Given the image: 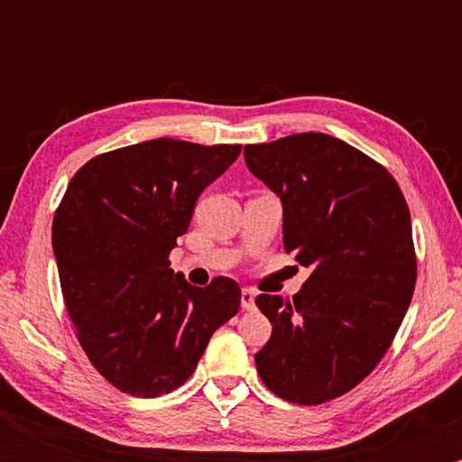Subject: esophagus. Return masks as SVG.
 <instances>
[{
	"mask_svg": "<svg viewBox=\"0 0 462 462\" xmlns=\"http://www.w3.org/2000/svg\"><path fill=\"white\" fill-rule=\"evenodd\" d=\"M254 300H256V293H254L252 289H243L241 291V306H243V309H245V310L256 309V301H254Z\"/></svg>",
	"mask_w": 462,
	"mask_h": 462,
	"instance_id": "1",
	"label": "esophagus"
}]
</instances>
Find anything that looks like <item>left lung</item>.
I'll return each instance as SVG.
<instances>
[{"label": "left lung", "mask_w": 462, "mask_h": 462, "mask_svg": "<svg viewBox=\"0 0 462 462\" xmlns=\"http://www.w3.org/2000/svg\"><path fill=\"white\" fill-rule=\"evenodd\" d=\"M249 171L282 199L284 249L312 267L293 300L261 293L272 338L254 356L286 402L315 406L383 360L417 282L411 210L395 178L321 132L245 145Z\"/></svg>", "instance_id": "1"}]
</instances>
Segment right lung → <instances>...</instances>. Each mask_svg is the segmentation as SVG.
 I'll return each mask as SVG.
<instances>
[{
  "instance_id": "1",
  "label": "right lung",
  "mask_w": 462,
  "mask_h": 462,
  "mask_svg": "<svg viewBox=\"0 0 462 462\" xmlns=\"http://www.w3.org/2000/svg\"><path fill=\"white\" fill-rule=\"evenodd\" d=\"M241 145L153 139L99 153L78 169L51 224L60 289L93 367L124 393L182 386L241 289L215 278L190 286L169 267L195 201Z\"/></svg>"
}]
</instances>
